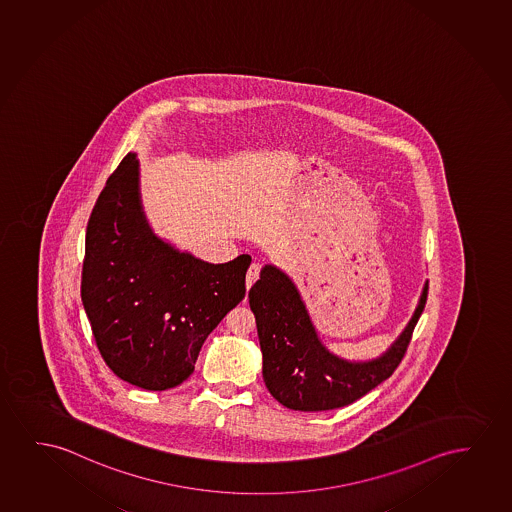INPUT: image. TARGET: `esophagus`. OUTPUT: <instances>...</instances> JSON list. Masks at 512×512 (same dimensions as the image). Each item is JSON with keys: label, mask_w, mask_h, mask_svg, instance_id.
I'll list each match as a JSON object with an SVG mask.
<instances>
[{"label": "esophagus", "mask_w": 512, "mask_h": 512, "mask_svg": "<svg viewBox=\"0 0 512 512\" xmlns=\"http://www.w3.org/2000/svg\"><path fill=\"white\" fill-rule=\"evenodd\" d=\"M260 266L259 264H252L248 267V273H246V290L252 288L253 283L259 280Z\"/></svg>", "instance_id": "34e87169"}]
</instances>
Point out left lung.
I'll return each instance as SVG.
<instances>
[{"instance_id": "obj_1", "label": "left lung", "mask_w": 512, "mask_h": 512, "mask_svg": "<svg viewBox=\"0 0 512 512\" xmlns=\"http://www.w3.org/2000/svg\"><path fill=\"white\" fill-rule=\"evenodd\" d=\"M427 294L428 281L406 329L385 353L364 362L346 360L322 343L290 276L267 264L248 292L267 390L294 411H329L364 397L397 369L423 313Z\"/></svg>"}]
</instances>
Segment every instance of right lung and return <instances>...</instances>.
Returning <instances> with one entry per match:
<instances>
[{
  "label": "right lung",
  "instance_id": "obj_1",
  "mask_svg": "<svg viewBox=\"0 0 512 512\" xmlns=\"http://www.w3.org/2000/svg\"><path fill=\"white\" fill-rule=\"evenodd\" d=\"M250 255L210 264L159 238L140 192V161L122 159L85 232L82 302L106 365L162 392L194 372L211 330L245 297Z\"/></svg>",
  "mask_w": 512,
  "mask_h": 512
}]
</instances>
